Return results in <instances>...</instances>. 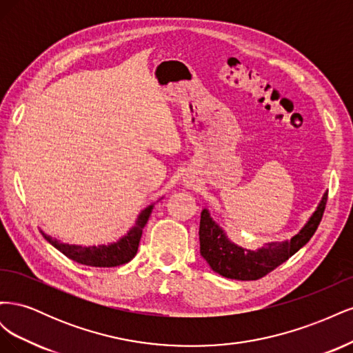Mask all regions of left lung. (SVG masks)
<instances>
[{"mask_svg": "<svg viewBox=\"0 0 353 353\" xmlns=\"http://www.w3.org/2000/svg\"><path fill=\"white\" fill-rule=\"evenodd\" d=\"M327 196L328 194L325 193L311 219L290 241L270 243L256 252L243 249L231 243L205 209L201 212L199 230L200 254L213 271L225 279L243 281L259 280L279 268L281 263L292 258L299 249L311 240L323 219Z\"/></svg>", "mask_w": 353, "mask_h": 353, "instance_id": "8db88e82", "label": "left lung"}]
</instances>
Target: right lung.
Returning <instances> with one entry per match:
<instances>
[{
    "label": "right lung",
    "instance_id": "add662e5",
    "mask_svg": "<svg viewBox=\"0 0 353 353\" xmlns=\"http://www.w3.org/2000/svg\"><path fill=\"white\" fill-rule=\"evenodd\" d=\"M153 206L154 205L145 208L140 213V216H138L135 227L128 232L123 239H121L114 244L99 245V248H95V245L82 248V245H70L60 243L56 239H51L50 236H47V234H44V239L51 245H54L59 252H61L63 254L68 256L69 259L78 263L95 266V268H112V266H119L130 262L137 254L138 244H140L143 236V228L148 221V216H150Z\"/></svg>",
    "mask_w": 353,
    "mask_h": 353
}]
</instances>
